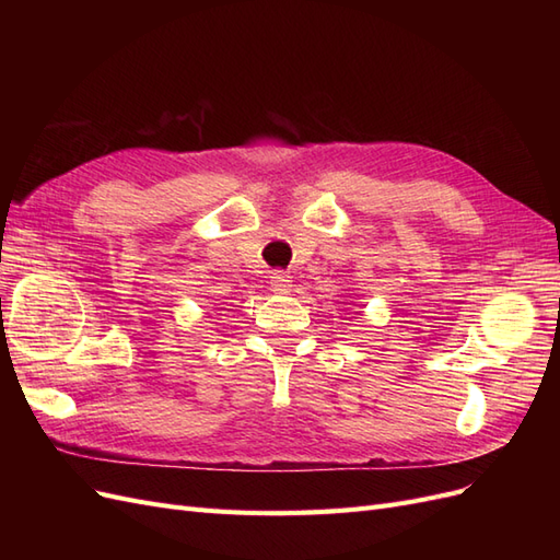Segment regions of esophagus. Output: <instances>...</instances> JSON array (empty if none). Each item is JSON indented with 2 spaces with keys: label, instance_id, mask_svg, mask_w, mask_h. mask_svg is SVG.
<instances>
[{
  "label": "esophagus",
  "instance_id": "34e87169",
  "mask_svg": "<svg viewBox=\"0 0 560 560\" xmlns=\"http://www.w3.org/2000/svg\"><path fill=\"white\" fill-rule=\"evenodd\" d=\"M292 290V278L287 273H273L270 276V292L273 294H287Z\"/></svg>",
  "mask_w": 560,
  "mask_h": 560
}]
</instances>
